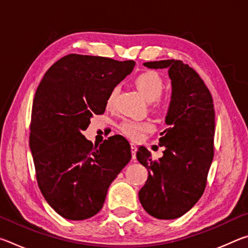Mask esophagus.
I'll use <instances>...</instances> for the list:
<instances>
[{"mask_svg":"<svg viewBox=\"0 0 248 248\" xmlns=\"http://www.w3.org/2000/svg\"><path fill=\"white\" fill-rule=\"evenodd\" d=\"M137 151H138L137 145L134 144V143H131V153H132V158H133V159H136V153H137Z\"/></svg>","mask_w":248,"mask_h":248,"instance_id":"1","label":"esophagus"}]
</instances>
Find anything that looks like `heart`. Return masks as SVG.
Here are the masks:
<instances>
[{
  "mask_svg": "<svg viewBox=\"0 0 248 248\" xmlns=\"http://www.w3.org/2000/svg\"><path fill=\"white\" fill-rule=\"evenodd\" d=\"M134 85L139 90L140 93L148 102H155L157 105L161 104L159 96L163 91V78L161 75L154 71H145L140 73L134 79ZM119 93V87L116 86L110 91L107 97V107L111 108L115 105L117 95ZM153 124L149 121H137V120H124L120 124V130L130 139L139 140L143 138L146 132L152 131Z\"/></svg>",
  "mask_w": 248,
  "mask_h": 248,
  "instance_id": "obj_1",
  "label": "heart"
}]
</instances>
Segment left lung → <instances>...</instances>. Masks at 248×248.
I'll list each match as a JSON object with an SVG mask.
<instances>
[{
  "instance_id": "left-lung-1",
  "label": "left lung",
  "mask_w": 248,
  "mask_h": 248,
  "mask_svg": "<svg viewBox=\"0 0 248 248\" xmlns=\"http://www.w3.org/2000/svg\"><path fill=\"white\" fill-rule=\"evenodd\" d=\"M149 69H169L171 97L159 145L163 156L153 161L140 146L137 158L149 170L139 191L146 212L156 219L173 220L198 202L207 185L215 146V108L211 93L202 78L179 60L145 62Z\"/></svg>"
}]
</instances>
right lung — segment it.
<instances>
[{
  "instance_id": "right-lung-1",
  "label": "right lung",
  "mask_w": 248,
  "mask_h": 248,
  "mask_svg": "<svg viewBox=\"0 0 248 248\" xmlns=\"http://www.w3.org/2000/svg\"><path fill=\"white\" fill-rule=\"evenodd\" d=\"M136 62L68 54L50 66L32 103L31 148L45 199L64 219L79 221L102 210L107 190L131 159L124 137L94 146L82 132L102 115L107 97Z\"/></svg>"
}]
</instances>
